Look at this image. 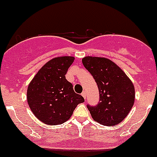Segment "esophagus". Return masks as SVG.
Instances as JSON below:
<instances>
[{"instance_id":"esophagus-1","label":"esophagus","mask_w":157,"mask_h":157,"mask_svg":"<svg viewBox=\"0 0 157 157\" xmlns=\"http://www.w3.org/2000/svg\"><path fill=\"white\" fill-rule=\"evenodd\" d=\"M81 95L83 96V97H84L85 100H86V92H82Z\"/></svg>"}]
</instances>
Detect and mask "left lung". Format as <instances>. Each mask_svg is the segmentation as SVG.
<instances>
[{
    "label": "left lung",
    "instance_id": "8db88e82",
    "mask_svg": "<svg viewBox=\"0 0 157 157\" xmlns=\"http://www.w3.org/2000/svg\"><path fill=\"white\" fill-rule=\"evenodd\" d=\"M82 64L99 89L100 102L87 104L92 117L103 125H116L127 117L135 100L134 86L116 64L104 57H86Z\"/></svg>",
    "mask_w": 157,
    "mask_h": 157
}]
</instances>
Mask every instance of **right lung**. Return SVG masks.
<instances>
[{
  "label": "right lung",
  "mask_w": 157,
  "mask_h": 157,
  "mask_svg": "<svg viewBox=\"0 0 157 157\" xmlns=\"http://www.w3.org/2000/svg\"><path fill=\"white\" fill-rule=\"evenodd\" d=\"M73 57H59L44 64L29 83L27 100L36 117L48 125L61 124L68 120L84 98L75 93L65 78Z\"/></svg>",
  "instance_id": "obj_1"
}]
</instances>
